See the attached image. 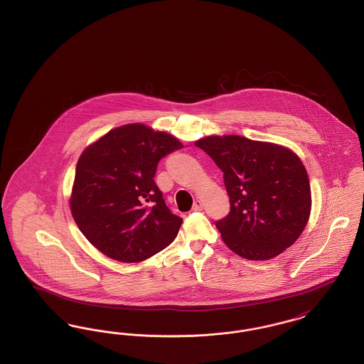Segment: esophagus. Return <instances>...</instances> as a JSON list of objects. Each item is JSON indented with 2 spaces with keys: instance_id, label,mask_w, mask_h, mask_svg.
<instances>
[{
  "instance_id": "1",
  "label": "esophagus",
  "mask_w": 364,
  "mask_h": 364,
  "mask_svg": "<svg viewBox=\"0 0 364 364\" xmlns=\"http://www.w3.org/2000/svg\"><path fill=\"white\" fill-rule=\"evenodd\" d=\"M202 208H203V205H202L200 200H195L193 202V206H192L193 211H202Z\"/></svg>"
}]
</instances>
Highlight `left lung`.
<instances>
[{
	"instance_id": "left-lung-1",
	"label": "left lung",
	"mask_w": 364,
	"mask_h": 364,
	"mask_svg": "<svg viewBox=\"0 0 364 364\" xmlns=\"http://www.w3.org/2000/svg\"><path fill=\"white\" fill-rule=\"evenodd\" d=\"M195 146L224 172L230 211L215 226L233 252L272 259L297 240L311 210L310 181L299 156L237 135L208 136Z\"/></svg>"
}]
</instances>
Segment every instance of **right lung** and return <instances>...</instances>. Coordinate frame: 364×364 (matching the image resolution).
I'll return each mask as SVG.
<instances>
[{
  "mask_svg": "<svg viewBox=\"0 0 364 364\" xmlns=\"http://www.w3.org/2000/svg\"><path fill=\"white\" fill-rule=\"evenodd\" d=\"M183 149L143 124L112 129L76 165L70 211L87 240L120 262H140L166 248L183 218L166 206L154 181L159 159Z\"/></svg>",
  "mask_w": 364,
  "mask_h": 364,
  "instance_id": "add662e5",
  "label": "right lung"
}]
</instances>
